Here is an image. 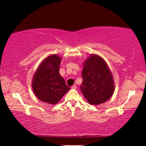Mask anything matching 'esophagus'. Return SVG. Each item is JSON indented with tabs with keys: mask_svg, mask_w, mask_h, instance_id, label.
<instances>
[{
	"mask_svg": "<svg viewBox=\"0 0 146 146\" xmlns=\"http://www.w3.org/2000/svg\"><path fill=\"white\" fill-rule=\"evenodd\" d=\"M71 88H72V89H76V86L75 84L73 85V86H71Z\"/></svg>",
	"mask_w": 146,
	"mask_h": 146,
	"instance_id": "1",
	"label": "esophagus"
}]
</instances>
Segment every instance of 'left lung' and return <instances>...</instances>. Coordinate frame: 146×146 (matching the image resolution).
<instances>
[{
  "instance_id": "1",
  "label": "left lung",
  "mask_w": 146,
  "mask_h": 146,
  "mask_svg": "<svg viewBox=\"0 0 146 146\" xmlns=\"http://www.w3.org/2000/svg\"><path fill=\"white\" fill-rule=\"evenodd\" d=\"M82 76L80 90L90 104H100L112 97L114 80L107 63L101 56L92 54L86 59Z\"/></svg>"
}]
</instances>
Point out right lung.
Listing matches in <instances>:
<instances>
[{"label": "right lung", "mask_w": 146, "mask_h": 146, "mask_svg": "<svg viewBox=\"0 0 146 146\" xmlns=\"http://www.w3.org/2000/svg\"><path fill=\"white\" fill-rule=\"evenodd\" d=\"M61 58L58 55H49L40 64L34 73L32 89L42 102L56 104L70 90L59 73Z\"/></svg>", "instance_id": "obj_1"}]
</instances>
